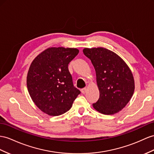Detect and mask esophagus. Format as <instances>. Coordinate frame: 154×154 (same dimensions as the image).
Returning a JSON list of instances; mask_svg holds the SVG:
<instances>
[{"instance_id": "esophagus-1", "label": "esophagus", "mask_w": 154, "mask_h": 154, "mask_svg": "<svg viewBox=\"0 0 154 154\" xmlns=\"http://www.w3.org/2000/svg\"><path fill=\"white\" fill-rule=\"evenodd\" d=\"M81 91L82 92V94H85L86 92V91H87V89H86V88H82L81 90Z\"/></svg>"}]
</instances>
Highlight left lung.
<instances>
[{
  "label": "left lung",
  "mask_w": 154,
  "mask_h": 154,
  "mask_svg": "<svg viewBox=\"0 0 154 154\" xmlns=\"http://www.w3.org/2000/svg\"><path fill=\"white\" fill-rule=\"evenodd\" d=\"M84 54L96 70L100 98L92 104L103 115H114L128 104L135 90L133 74L125 62L112 51L103 47L85 48Z\"/></svg>",
  "instance_id": "obj_1"
}]
</instances>
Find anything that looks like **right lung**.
Masks as SVG:
<instances>
[{"instance_id": "1", "label": "right lung", "mask_w": 154, "mask_h": 154, "mask_svg": "<svg viewBox=\"0 0 154 154\" xmlns=\"http://www.w3.org/2000/svg\"><path fill=\"white\" fill-rule=\"evenodd\" d=\"M75 48L51 47L34 58L26 77L34 103L50 116H59L71 109L79 90L75 87L68 64L78 54Z\"/></svg>"}]
</instances>
